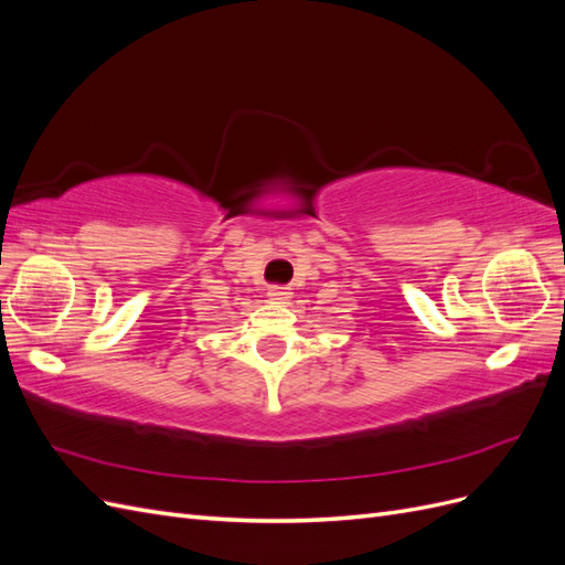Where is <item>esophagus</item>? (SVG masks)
Masks as SVG:
<instances>
[{
    "label": "esophagus",
    "mask_w": 565,
    "mask_h": 565,
    "mask_svg": "<svg viewBox=\"0 0 565 565\" xmlns=\"http://www.w3.org/2000/svg\"><path fill=\"white\" fill-rule=\"evenodd\" d=\"M266 297H268L270 303H289V299H292V292H289L287 287H270Z\"/></svg>",
    "instance_id": "esophagus-1"
}]
</instances>
